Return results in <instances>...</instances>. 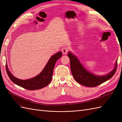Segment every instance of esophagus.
<instances>
[{
  "label": "esophagus",
  "mask_w": 122,
  "mask_h": 122,
  "mask_svg": "<svg viewBox=\"0 0 122 122\" xmlns=\"http://www.w3.org/2000/svg\"><path fill=\"white\" fill-rule=\"evenodd\" d=\"M69 50V48L68 47H65L62 49V52L63 54H67V53L68 52Z\"/></svg>",
  "instance_id": "34e87169"
}]
</instances>
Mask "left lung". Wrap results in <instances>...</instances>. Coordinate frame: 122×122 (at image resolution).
Segmentation results:
<instances>
[{"mask_svg":"<svg viewBox=\"0 0 122 122\" xmlns=\"http://www.w3.org/2000/svg\"><path fill=\"white\" fill-rule=\"evenodd\" d=\"M70 61V66L72 75L76 81L82 86L87 87H95L109 80L114 75L117 68V61L116 67L112 72L103 76L94 75L84 69L75 56L71 52L68 54Z\"/></svg>","mask_w":122,"mask_h":122,"instance_id":"8db88e82","label":"left lung"}]
</instances>
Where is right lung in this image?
Segmentation results:
<instances>
[{
    "label": "right lung",
    "instance_id": "1",
    "mask_svg": "<svg viewBox=\"0 0 122 122\" xmlns=\"http://www.w3.org/2000/svg\"><path fill=\"white\" fill-rule=\"evenodd\" d=\"M62 52H58L51 56L43 71L38 75L28 80H21L12 75L6 65V72L10 79L14 83L28 90H36L41 89L48 85L52 78L53 71L55 62L61 57Z\"/></svg>",
    "mask_w": 122,
    "mask_h": 122
}]
</instances>
